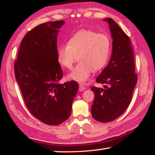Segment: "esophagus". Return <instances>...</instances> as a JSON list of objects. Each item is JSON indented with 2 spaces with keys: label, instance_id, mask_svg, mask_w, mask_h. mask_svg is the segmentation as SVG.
I'll list each match as a JSON object with an SVG mask.
<instances>
[{
  "label": "esophagus",
  "instance_id": "esophagus-1",
  "mask_svg": "<svg viewBox=\"0 0 155 155\" xmlns=\"http://www.w3.org/2000/svg\"><path fill=\"white\" fill-rule=\"evenodd\" d=\"M85 89H86V87L83 85V84H82V83L80 84V85H79V90L80 91V92H82V91L85 90Z\"/></svg>",
  "mask_w": 155,
  "mask_h": 155
}]
</instances>
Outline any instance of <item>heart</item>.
<instances>
[{
	"mask_svg": "<svg viewBox=\"0 0 155 155\" xmlns=\"http://www.w3.org/2000/svg\"><path fill=\"white\" fill-rule=\"evenodd\" d=\"M111 39L105 34L89 29L76 32L68 42L58 48L57 58L60 64L68 70L75 63H80L68 75V78L78 82H85L94 71H97L107 64L111 51Z\"/></svg>",
	"mask_w": 155,
	"mask_h": 155,
	"instance_id": "b5f03b06",
	"label": "heart"
}]
</instances>
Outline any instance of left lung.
Segmentation results:
<instances>
[{"label":"left lung","mask_w":155,"mask_h":155,"mask_svg":"<svg viewBox=\"0 0 155 155\" xmlns=\"http://www.w3.org/2000/svg\"><path fill=\"white\" fill-rule=\"evenodd\" d=\"M113 38L112 54L109 64L96 79L104 89L91 88L94 92L92 117L101 123L116 119L130 104L137 81L134 55L128 35L111 18H106Z\"/></svg>","instance_id":"obj_1"}]
</instances>
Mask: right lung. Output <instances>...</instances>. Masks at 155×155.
I'll list each match as a JSON object with an SVG mask.
<instances>
[{"instance_id":"1","label":"right lung","mask_w":155,"mask_h":155,"mask_svg":"<svg viewBox=\"0 0 155 155\" xmlns=\"http://www.w3.org/2000/svg\"><path fill=\"white\" fill-rule=\"evenodd\" d=\"M63 20L47 22L28 31L15 61V75L26 107L44 124L57 126L71 116L79 89L75 81L61 84L63 71L57 58V35Z\"/></svg>"}]
</instances>
